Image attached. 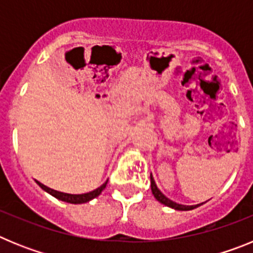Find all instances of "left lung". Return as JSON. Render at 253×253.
<instances>
[{"instance_id":"1","label":"left lung","mask_w":253,"mask_h":253,"mask_svg":"<svg viewBox=\"0 0 253 253\" xmlns=\"http://www.w3.org/2000/svg\"><path fill=\"white\" fill-rule=\"evenodd\" d=\"M151 190H152V194H153L154 198L157 199L161 204L166 205V207L172 208V209H175V210H182V211H186V210H193V209H195V208H198V207H200V205L204 204V203H202V204H196V205H182V204H178V203L172 202L171 199L167 198V196L165 195V194H163L160 189H158L157 184H156V181H154L152 173H151Z\"/></svg>"}]
</instances>
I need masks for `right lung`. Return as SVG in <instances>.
<instances>
[{
	"label": "right lung",
	"instance_id": "add662e5",
	"mask_svg": "<svg viewBox=\"0 0 253 253\" xmlns=\"http://www.w3.org/2000/svg\"><path fill=\"white\" fill-rule=\"evenodd\" d=\"M35 182H37V184L39 185V186L42 187V189H43L45 193L50 194L51 196H54V198L58 199V200H62V202L69 203V204H84V203L91 202L92 199L97 198V196H99L100 194L102 193V190L106 187L107 180L105 181L101 186L97 187V189L92 190V191H90V193H84V194L62 193V191H57V190H53V189H50V187L45 186V185H43L42 182H39V181H37V180H35Z\"/></svg>",
	"mask_w": 253,
	"mask_h": 253
}]
</instances>
